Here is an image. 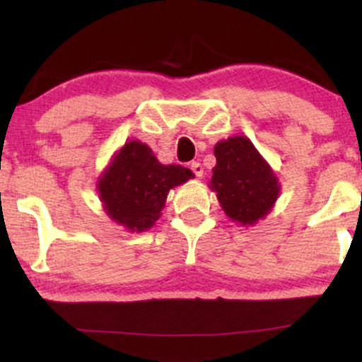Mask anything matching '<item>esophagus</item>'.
<instances>
[{
  "label": "esophagus",
  "instance_id": "34e87169",
  "mask_svg": "<svg viewBox=\"0 0 362 362\" xmlns=\"http://www.w3.org/2000/svg\"><path fill=\"white\" fill-rule=\"evenodd\" d=\"M190 168H192L194 175L199 177V178H201L202 173H204V167H202V165L199 163V161H192V165H190Z\"/></svg>",
  "mask_w": 362,
  "mask_h": 362
}]
</instances>
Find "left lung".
Instances as JSON below:
<instances>
[{
	"instance_id": "8db88e82",
	"label": "left lung",
	"mask_w": 362,
	"mask_h": 362,
	"mask_svg": "<svg viewBox=\"0 0 362 362\" xmlns=\"http://www.w3.org/2000/svg\"><path fill=\"white\" fill-rule=\"evenodd\" d=\"M214 156L209 189L231 221L253 226L271 213L279 197L276 172L247 136H231L216 143Z\"/></svg>"
}]
</instances>
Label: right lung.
Segmentation results:
<instances>
[{"mask_svg": "<svg viewBox=\"0 0 362 362\" xmlns=\"http://www.w3.org/2000/svg\"><path fill=\"white\" fill-rule=\"evenodd\" d=\"M194 178L180 165H161L148 144L127 141L97 180L107 216L131 233H143L158 221L173 187Z\"/></svg>", "mask_w": 362, "mask_h": 362, "instance_id": "obj_1", "label": "right lung"}]
</instances>
